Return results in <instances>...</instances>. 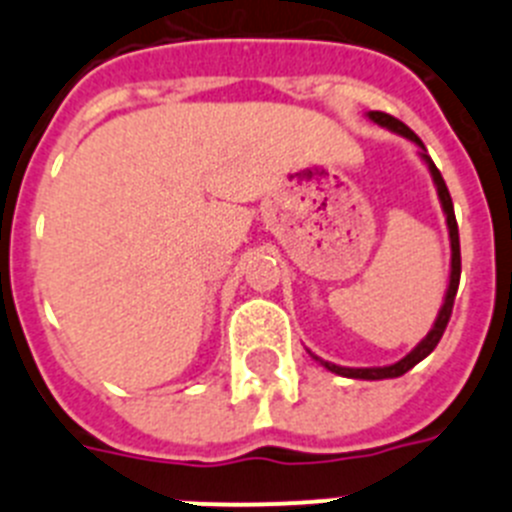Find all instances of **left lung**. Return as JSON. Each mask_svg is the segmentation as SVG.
I'll return each instance as SVG.
<instances>
[{
  "mask_svg": "<svg viewBox=\"0 0 512 512\" xmlns=\"http://www.w3.org/2000/svg\"><path fill=\"white\" fill-rule=\"evenodd\" d=\"M366 117L372 122H377L379 128H387L392 130V133L402 135V138L413 140L415 146L420 148L418 156L423 158L425 166H428V171H431L433 176V184H436V192H438V200H441V210L443 215H446V228H449V241H451V274H449V287H446V297H443V305L441 310H438V318L436 323H433V328L428 330V336L423 338V341L418 343V346L410 351L408 356H402L400 361H395V364L390 366H364V369H351V366H338V364H330V361H323L320 356H315L312 351H307V354L312 356L315 361H320V364L328 369V372L333 374H341V377H348V379H395V377H402L405 372H410L418 361H423L425 356L431 354L433 348L438 346V341H441L443 330H446V325H449V318H451V310H454V297H456V289H459V277H461V253H459V225H456V215H454V202H451V194L449 189H446V182H443L441 171L436 169V164L431 161V156H428V151H425L423 140L418 138V135L413 133V130L405 125V122H400L397 117L387 115V112H366Z\"/></svg>",
  "mask_w": 512,
  "mask_h": 512,
  "instance_id": "1",
  "label": "left lung"
}]
</instances>
